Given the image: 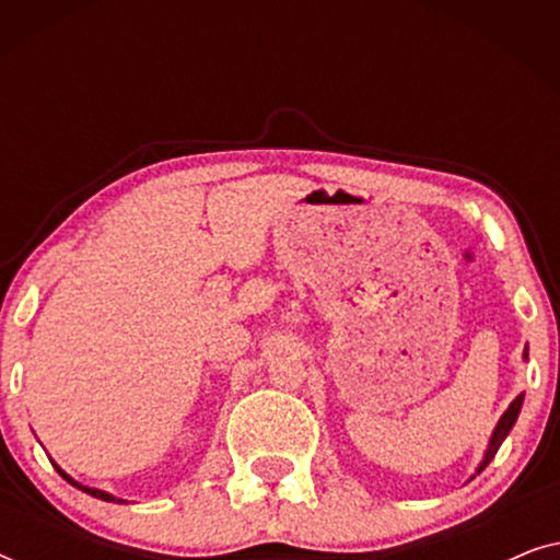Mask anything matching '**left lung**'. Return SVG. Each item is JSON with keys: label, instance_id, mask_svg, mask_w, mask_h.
<instances>
[{"label": "left lung", "instance_id": "1", "mask_svg": "<svg viewBox=\"0 0 560 560\" xmlns=\"http://www.w3.org/2000/svg\"><path fill=\"white\" fill-rule=\"evenodd\" d=\"M525 357H527V351H525ZM523 397H525V395H517L515 400L510 402V408L504 410V416L500 418V423H497V428H494L492 439H489V448H487L485 458H481V464H479L477 471H481L489 462H492L494 454H497V448H500L502 441L508 439V433L512 431V425H515V420H517V416H520V408H523Z\"/></svg>", "mask_w": 560, "mask_h": 560}]
</instances>
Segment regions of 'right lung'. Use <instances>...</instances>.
<instances>
[{
    "label": "right lung",
    "instance_id": "add662e5",
    "mask_svg": "<svg viewBox=\"0 0 560 560\" xmlns=\"http://www.w3.org/2000/svg\"><path fill=\"white\" fill-rule=\"evenodd\" d=\"M56 469H58V474H60V477H63V479H68V481H71V485H73V487H79V489H81V492H86V494H91V497H96V500H104V502H121V500H117V497H112L109 492H102V489H91V487H83V485H79V481H73L71 477H68V474H66L63 469H60V466H56Z\"/></svg>",
    "mask_w": 560,
    "mask_h": 560
}]
</instances>
